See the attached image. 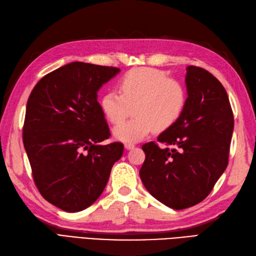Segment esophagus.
I'll list each match as a JSON object with an SVG mask.
<instances>
[{"label":"esophagus","instance_id":"obj_1","mask_svg":"<svg viewBox=\"0 0 256 256\" xmlns=\"http://www.w3.org/2000/svg\"><path fill=\"white\" fill-rule=\"evenodd\" d=\"M124 147H126V149H133L135 147V145H134V144H132V142H126V145H124Z\"/></svg>","mask_w":256,"mask_h":256}]
</instances>
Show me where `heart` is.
Returning <instances> with one entry per match:
<instances>
[{"mask_svg": "<svg viewBox=\"0 0 256 256\" xmlns=\"http://www.w3.org/2000/svg\"><path fill=\"white\" fill-rule=\"evenodd\" d=\"M119 94L109 90L100 98V108L114 124L122 122L133 109V119L114 130L116 138L135 142L154 128L163 132L176 124L187 104V88L180 81L154 68H135L119 82Z\"/></svg>", "mask_w": 256, "mask_h": 256, "instance_id": "1", "label": "heart"}]
</instances>
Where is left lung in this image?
<instances>
[{"label": "left lung", "mask_w": 256, "mask_h": 256, "mask_svg": "<svg viewBox=\"0 0 256 256\" xmlns=\"http://www.w3.org/2000/svg\"><path fill=\"white\" fill-rule=\"evenodd\" d=\"M187 104L156 144H144L140 171L149 194L166 206L198 204L212 192L228 164L234 114L227 92L206 69L187 67Z\"/></svg>", "instance_id": "8db88e82"}]
</instances>
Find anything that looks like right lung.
<instances>
[{
    "instance_id": "add662e5",
    "label": "right lung",
    "mask_w": 256,
    "mask_h": 256,
    "mask_svg": "<svg viewBox=\"0 0 256 256\" xmlns=\"http://www.w3.org/2000/svg\"><path fill=\"white\" fill-rule=\"evenodd\" d=\"M120 69L74 62L44 76L28 98L22 140L38 192L66 212L100 198L111 168L123 154L110 137L97 102L102 84Z\"/></svg>"
}]
</instances>
